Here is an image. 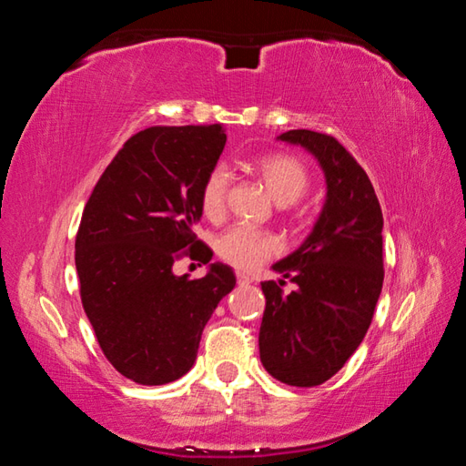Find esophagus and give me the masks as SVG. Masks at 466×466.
Listing matches in <instances>:
<instances>
[{"label": "esophagus", "instance_id": "esophagus-1", "mask_svg": "<svg viewBox=\"0 0 466 466\" xmlns=\"http://www.w3.org/2000/svg\"><path fill=\"white\" fill-rule=\"evenodd\" d=\"M236 279H238L240 286H247V283L255 281V278H252V275H248V273H236Z\"/></svg>", "mask_w": 466, "mask_h": 466}]
</instances>
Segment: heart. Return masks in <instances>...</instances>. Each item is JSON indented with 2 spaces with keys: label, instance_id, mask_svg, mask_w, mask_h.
<instances>
[{
  "label": "heart",
  "instance_id": "obj_1",
  "mask_svg": "<svg viewBox=\"0 0 466 466\" xmlns=\"http://www.w3.org/2000/svg\"><path fill=\"white\" fill-rule=\"evenodd\" d=\"M267 191L281 205L296 203L309 191L310 177L302 162L288 154H265L252 164ZM228 191H230V172L218 164L205 175L199 188V203L209 219L224 216ZM279 250V240L271 232L250 226H234L218 240V252L238 269H255Z\"/></svg>",
  "mask_w": 466,
  "mask_h": 466
}]
</instances>
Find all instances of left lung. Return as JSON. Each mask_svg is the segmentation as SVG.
Listing matches in <instances>:
<instances>
[{
    "label": "left lung",
    "instance_id": "obj_1",
    "mask_svg": "<svg viewBox=\"0 0 466 466\" xmlns=\"http://www.w3.org/2000/svg\"><path fill=\"white\" fill-rule=\"evenodd\" d=\"M281 141L299 144L320 162L327 203L312 234L263 281L265 312L258 351L267 372L289 386L327 382L366 337L382 291V209L366 170L333 136L291 129ZM297 283L282 294L285 279Z\"/></svg>",
    "mask_w": 466,
    "mask_h": 466
}]
</instances>
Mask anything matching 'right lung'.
Returning <instances> with one entry per match:
<instances>
[{
	"label": "right lung",
	"instance_id": "obj_1",
	"mask_svg": "<svg viewBox=\"0 0 466 466\" xmlns=\"http://www.w3.org/2000/svg\"><path fill=\"white\" fill-rule=\"evenodd\" d=\"M224 146L222 125L147 127L125 141L84 208L76 234L82 306L105 358L137 384L187 374L211 312L236 286L222 263L199 279L172 273L185 257H214L193 224Z\"/></svg>",
	"mask_w": 466,
	"mask_h": 466
}]
</instances>
